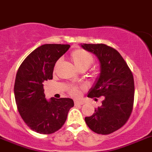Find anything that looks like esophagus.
Wrapping results in <instances>:
<instances>
[{
    "label": "esophagus",
    "mask_w": 152,
    "mask_h": 152,
    "mask_svg": "<svg viewBox=\"0 0 152 152\" xmlns=\"http://www.w3.org/2000/svg\"><path fill=\"white\" fill-rule=\"evenodd\" d=\"M84 104L83 101H80V100H76L75 101V105L77 106V105H83Z\"/></svg>",
    "instance_id": "esophagus-1"
}]
</instances>
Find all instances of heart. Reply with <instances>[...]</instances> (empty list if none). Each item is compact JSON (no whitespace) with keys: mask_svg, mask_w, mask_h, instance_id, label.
Segmentation results:
<instances>
[{"mask_svg":"<svg viewBox=\"0 0 152 152\" xmlns=\"http://www.w3.org/2000/svg\"><path fill=\"white\" fill-rule=\"evenodd\" d=\"M70 58L75 66L80 71L83 69H88L94 63V58L91 54L82 48L73 51L71 53ZM68 90L69 94L73 96H78L80 95V90L76 86H69Z\"/></svg>","mask_w":152,"mask_h":152,"instance_id":"heart-1","label":"heart"}]
</instances>
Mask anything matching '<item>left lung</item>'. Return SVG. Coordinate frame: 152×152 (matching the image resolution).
<instances>
[{"mask_svg": "<svg viewBox=\"0 0 152 152\" xmlns=\"http://www.w3.org/2000/svg\"><path fill=\"white\" fill-rule=\"evenodd\" d=\"M100 62V75L88 96H104L95 113L85 117L87 126L95 133L109 134L120 129L131 116L134 104V77L127 64L116 49L104 44H81Z\"/></svg>", "mask_w": 152, "mask_h": 152, "instance_id": "1", "label": "left lung"}]
</instances>
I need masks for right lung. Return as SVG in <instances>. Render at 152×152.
Instances as JSON below:
<instances>
[{
	"label": "right lung",
	"mask_w": 152,
	"mask_h": 152,
	"mask_svg": "<svg viewBox=\"0 0 152 152\" xmlns=\"http://www.w3.org/2000/svg\"><path fill=\"white\" fill-rule=\"evenodd\" d=\"M69 45L45 44L31 52L19 67L15 78V102L23 121L31 129L49 134L60 129L69 110L74 106L70 98L46 100L43 83L52 80L56 62Z\"/></svg>",
	"instance_id": "1"
}]
</instances>
